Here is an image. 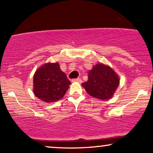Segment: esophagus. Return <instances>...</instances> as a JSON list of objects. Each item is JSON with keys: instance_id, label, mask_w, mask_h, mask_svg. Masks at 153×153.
I'll return each mask as SVG.
<instances>
[{"instance_id": "34e87169", "label": "esophagus", "mask_w": 153, "mask_h": 153, "mask_svg": "<svg viewBox=\"0 0 153 153\" xmlns=\"http://www.w3.org/2000/svg\"><path fill=\"white\" fill-rule=\"evenodd\" d=\"M72 82H79V83H81L82 82V80L80 78H77V79H73L72 80Z\"/></svg>"}]
</instances>
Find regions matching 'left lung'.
I'll return each mask as SVG.
<instances>
[{
  "instance_id": "8db88e82",
  "label": "left lung",
  "mask_w": 153,
  "mask_h": 153,
  "mask_svg": "<svg viewBox=\"0 0 153 153\" xmlns=\"http://www.w3.org/2000/svg\"><path fill=\"white\" fill-rule=\"evenodd\" d=\"M119 83L116 73L110 67L100 63L93 67L88 72V80L81 85L92 97L106 100L112 97Z\"/></svg>"
}]
</instances>
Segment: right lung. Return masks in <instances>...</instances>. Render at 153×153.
<instances>
[{"label":"right lung","instance_id":"1","mask_svg":"<svg viewBox=\"0 0 153 153\" xmlns=\"http://www.w3.org/2000/svg\"><path fill=\"white\" fill-rule=\"evenodd\" d=\"M71 82L60 70L58 62L47 63L39 68L34 74L35 95L46 102H53L61 99Z\"/></svg>","mask_w":153,"mask_h":153}]
</instances>
